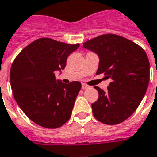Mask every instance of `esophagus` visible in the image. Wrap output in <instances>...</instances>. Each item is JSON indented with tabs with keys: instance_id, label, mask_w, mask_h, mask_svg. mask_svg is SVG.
I'll list each match as a JSON object with an SVG mask.
<instances>
[{
	"instance_id": "34e87169",
	"label": "esophagus",
	"mask_w": 157,
	"mask_h": 157,
	"mask_svg": "<svg viewBox=\"0 0 157 157\" xmlns=\"http://www.w3.org/2000/svg\"><path fill=\"white\" fill-rule=\"evenodd\" d=\"M82 89H87V88H88L89 86H87L86 84H85V83H82Z\"/></svg>"
}]
</instances>
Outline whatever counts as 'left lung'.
I'll use <instances>...</instances> for the list:
<instances>
[{"mask_svg":"<svg viewBox=\"0 0 157 157\" xmlns=\"http://www.w3.org/2000/svg\"><path fill=\"white\" fill-rule=\"evenodd\" d=\"M97 53V75L111 79L107 91L95 86L98 98L92 104L94 117L107 125L124 121L139 107L150 82V62L143 48L127 38L106 34L83 43Z\"/></svg>","mask_w":157,"mask_h":157,"instance_id":"8db88e82","label":"left lung"}]
</instances>
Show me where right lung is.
Segmentation results:
<instances>
[{
    "instance_id": "right-lung-1",
    "label": "right lung",
    "mask_w": 157,
    "mask_h": 157,
    "mask_svg": "<svg viewBox=\"0 0 157 157\" xmlns=\"http://www.w3.org/2000/svg\"><path fill=\"white\" fill-rule=\"evenodd\" d=\"M79 44L40 38L25 47L10 71V82L17 105L35 123L58 128L71 118L80 82L64 84L56 80V71L66 65L68 56Z\"/></svg>"
}]
</instances>
